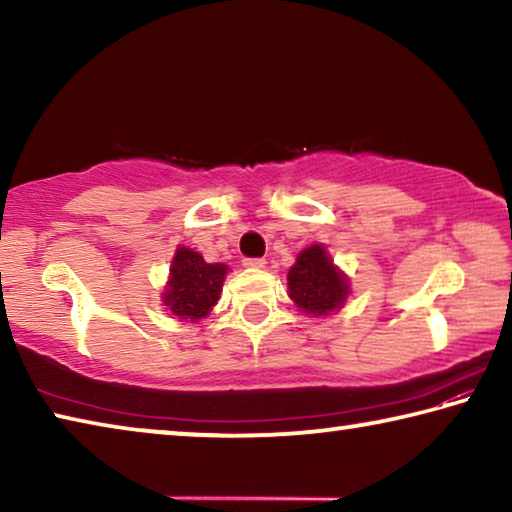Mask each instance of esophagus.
<instances>
[{
    "mask_svg": "<svg viewBox=\"0 0 512 512\" xmlns=\"http://www.w3.org/2000/svg\"><path fill=\"white\" fill-rule=\"evenodd\" d=\"M244 266L246 268H264L266 266V259H253V257H248V259H244Z\"/></svg>",
    "mask_w": 512,
    "mask_h": 512,
    "instance_id": "obj_1",
    "label": "esophagus"
}]
</instances>
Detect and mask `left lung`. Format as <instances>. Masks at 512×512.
Masks as SVG:
<instances>
[{
  "instance_id": "1",
  "label": "left lung",
  "mask_w": 512,
  "mask_h": 512,
  "mask_svg": "<svg viewBox=\"0 0 512 512\" xmlns=\"http://www.w3.org/2000/svg\"><path fill=\"white\" fill-rule=\"evenodd\" d=\"M289 298L314 318H325L343 309L350 296V277L345 275L323 244H311L296 257L287 275Z\"/></svg>"
}]
</instances>
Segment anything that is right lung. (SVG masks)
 <instances>
[{
    "label": "right lung",
    "instance_id": "1",
    "mask_svg": "<svg viewBox=\"0 0 512 512\" xmlns=\"http://www.w3.org/2000/svg\"><path fill=\"white\" fill-rule=\"evenodd\" d=\"M228 275L225 264H207L201 253L178 246L171 259L169 280L164 284L162 302L180 323H198L210 316L219 302L223 280Z\"/></svg>",
    "mask_w": 512,
    "mask_h": 512
}]
</instances>
